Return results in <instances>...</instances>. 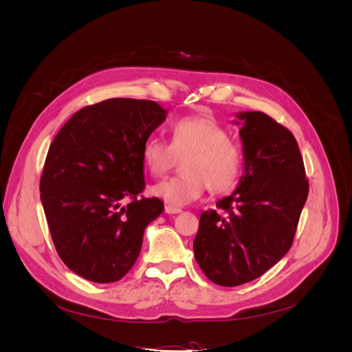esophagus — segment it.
<instances>
[{"label": "esophagus", "instance_id": "obj_1", "mask_svg": "<svg viewBox=\"0 0 352 352\" xmlns=\"http://www.w3.org/2000/svg\"><path fill=\"white\" fill-rule=\"evenodd\" d=\"M164 211L167 212V214H179V212L182 211V210L177 208V207H172V206H166Z\"/></svg>", "mask_w": 352, "mask_h": 352}]
</instances>
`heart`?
Returning <instances> with one entry per match:
<instances>
[{
  "mask_svg": "<svg viewBox=\"0 0 352 352\" xmlns=\"http://www.w3.org/2000/svg\"><path fill=\"white\" fill-rule=\"evenodd\" d=\"M177 157H186L180 166L184 175L164 179L150 189L151 195L172 207L194 202L207 185L214 192H225L235 186L243 167L242 150L211 117H185L173 124L170 144L150 136L142 145L144 164L154 176L164 175Z\"/></svg>",
  "mask_w": 352,
  "mask_h": 352,
  "instance_id": "b5f03b06",
  "label": "heart"
}]
</instances>
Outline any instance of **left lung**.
<instances>
[{"label":"left lung","instance_id":"1","mask_svg":"<svg viewBox=\"0 0 352 352\" xmlns=\"http://www.w3.org/2000/svg\"><path fill=\"white\" fill-rule=\"evenodd\" d=\"M243 173L233 192L199 217L195 260L207 278L238 286L267 272L289 251L308 195L294 135L261 111L236 113Z\"/></svg>","mask_w":352,"mask_h":352}]
</instances>
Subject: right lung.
I'll return each instance as SVG.
<instances>
[{
	"mask_svg": "<svg viewBox=\"0 0 352 352\" xmlns=\"http://www.w3.org/2000/svg\"><path fill=\"white\" fill-rule=\"evenodd\" d=\"M155 101L111 98L74 113L50 145L41 201L60 258L83 279L120 280L141 252L144 232L163 212L141 198L142 145L166 120ZM123 199H132L121 206Z\"/></svg>",
	"mask_w": 352,
	"mask_h": 352,
	"instance_id": "obj_1",
	"label": "right lung"
}]
</instances>
